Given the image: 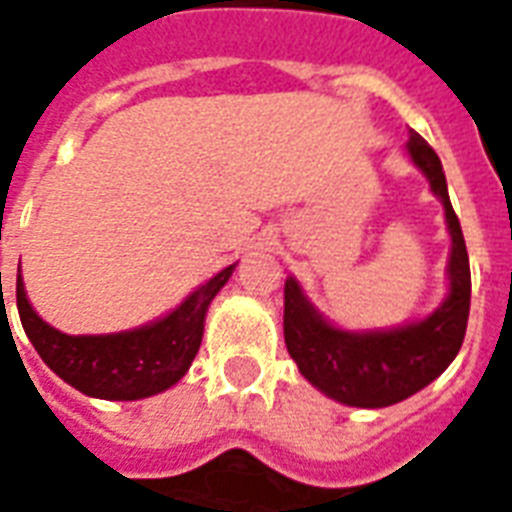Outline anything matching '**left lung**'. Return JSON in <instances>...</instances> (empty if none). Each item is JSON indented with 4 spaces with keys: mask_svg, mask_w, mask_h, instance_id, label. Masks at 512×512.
Returning a JSON list of instances; mask_svg holds the SVG:
<instances>
[{
    "mask_svg": "<svg viewBox=\"0 0 512 512\" xmlns=\"http://www.w3.org/2000/svg\"><path fill=\"white\" fill-rule=\"evenodd\" d=\"M409 156L430 180L446 212L452 236L449 295L420 321L393 329L350 332L329 324L292 276L284 284V342L297 369L313 388L345 406L382 409L414 396L436 380L460 353L470 313V263L460 220L454 215L446 175L436 151L409 132Z\"/></svg>",
    "mask_w": 512,
    "mask_h": 512,
    "instance_id": "8db88e82",
    "label": "left lung"
}]
</instances>
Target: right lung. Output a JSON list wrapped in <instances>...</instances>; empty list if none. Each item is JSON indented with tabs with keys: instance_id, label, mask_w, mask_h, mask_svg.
I'll return each instance as SVG.
<instances>
[{
	"instance_id": "right-lung-1",
	"label": "right lung",
	"mask_w": 512,
	"mask_h": 512,
	"mask_svg": "<svg viewBox=\"0 0 512 512\" xmlns=\"http://www.w3.org/2000/svg\"><path fill=\"white\" fill-rule=\"evenodd\" d=\"M236 263L185 297L175 311L146 327L114 335H66L31 308L18 276V313L42 361L84 396L138 401L172 388L199 353L209 303L231 279Z\"/></svg>"
}]
</instances>
